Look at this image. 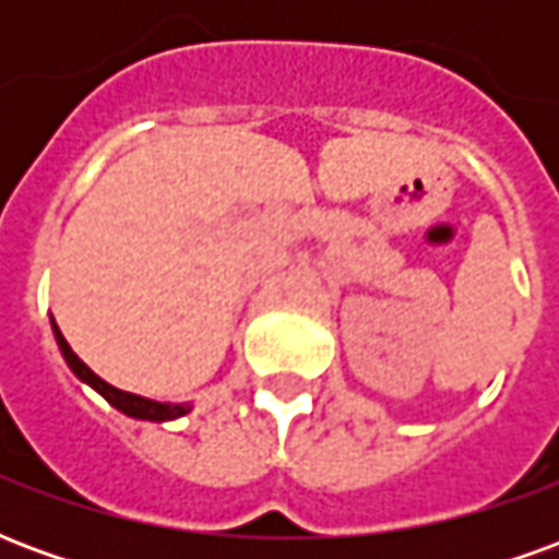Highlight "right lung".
<instances>
[{
	"label": "right lung",
	"mask_w": 559,
	"mask_h": 559,
	"mask_svg": "<svg viewBox=\"0 0 559 559\" xmlns=\"http://www.w3.org/2000/svg\"><path fill=\"white\" fill-rule=\"evenodd\" d=\"M53 335H56V344H59V350L66 356L68 368L74 371L78 380H83L86 386H92L102 399H107V404H114L116 411L126 413L131 419H146V421H170V419H179L185 413H191V404H160V401H152V399H143V395H134V392H122V389L110 386L107 380L92 371L90 365L80 359L78 353L68 347V341L62 338V332L59 326L53 323Z\"/></svg>",
	"instance_id": "1"
}]
</instances>
